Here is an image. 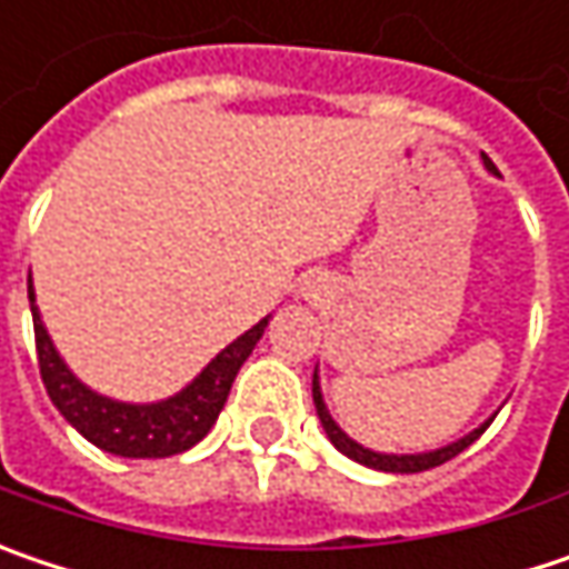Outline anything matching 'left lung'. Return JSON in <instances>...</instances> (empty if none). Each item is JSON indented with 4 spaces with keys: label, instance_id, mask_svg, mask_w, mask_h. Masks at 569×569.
<instances>
[{
    "label": "left lung",
    "instance_id": "8db88e82",
    "mask_svg": "<svg viewBox=\"0 0 569 569\" xmlns=\"http://www.w3.org/2000/svg\"><path fill=\"white\" fill-rule=\"evenodd\" d=\"M486 170L489 173H496V167H492V160L483 157ZM312 399H316V412L318 421H321V428H325V435H328V441L338 448V451L345 453V457H351L357 463H363V467H370V470H383V473H421V470H431V467H441L445 460H451L457 453L463 451V448H470L480 435H483L486 428H489V421L496 418V412L486 418L480 428H473L470 435H463V438H457L451 445H445V448H435V451H421V453H380V451H370V448H363V445H357L353 438H348L345 431H341V425L331 418L328 412V406H325V399H321V383H318V370L312 373Z\"/></svg>",
    "mask_w": 569,
    "mask_h": 569
}]
</instances>
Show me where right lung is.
I'll use <instances>...</instances> for the list:
<instances>
[{
    "instance_id": "1",
    "label": "right lung",
    "mask_w": 569,
    "mask_h": 569,
    "mask_svg": "<svg viewBox=\"0 0 569 569\" xmlns=\"http://www.w3.org/2000/svg\"><path fill=\"white\" fill-rule=\"evenodd\" d=\"M28 302H31V318H34L41 380L48 386V396L57 406V412L67 418L89 445L116 457H141V460L189 451L212 431L241 363L251 357L257 341L263 338L270 325V316L260 318L241 338L221 348L180 392L157 399V402H121V399H109L96 392L67 367V360L53 348L51 335L34 306L31 280H28Z\"/></svg>"
}]
</instances>
